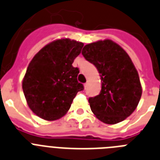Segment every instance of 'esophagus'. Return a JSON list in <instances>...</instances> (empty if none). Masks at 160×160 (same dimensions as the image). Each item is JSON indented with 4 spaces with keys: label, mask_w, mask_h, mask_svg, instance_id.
<instances>
[{
    "label": "esophagus",
    "mask_w": 160,
    "mask_h": 160,
    "mask_svg": "<svg viewBox=\"0 0 160 160\" xmlns=\"http://www.w3.org/2000/svg\"><path fill=\"white\" fill-rule=\"evenodd\" d=\"M84 89H86V88H88V83H85L84 85Z\"/></svg>",
    "instance_id": "obj_1"
}]
</instances>
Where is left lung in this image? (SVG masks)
Listing matches in <instances>:
<instances>
[{
	"mask_svg": "<svg viewBox=\"0 0 160 160\" xmlns=\"http://www.w3.org/2000/svg\"><path fill=\"white\" fill-rule=\"evenodd\" d=\"M82 55L101 74L100 94L88 99L92 113L106 124L125 120L135 110L142 96L138 73L128 54L105 39L85 45Z\"/></svg>",
	"mask_w": 160,
	"mask_h": 160,
	"instance_id": "1",
	"label": "left lung"
}]
</instances>
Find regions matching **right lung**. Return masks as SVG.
Segmentation results:
<instances>
[{
	"mask_svg": "<svg viewBox=\"0 0 160 160\" xmlns=\"http://www.w3.org/2000/svg\"><path fill=\"white\" fill-rule=\"evenodd\" d=\"M84 43L69 38L55 40L42 47L29 63L22 89L30 109L41 118L55 121L64 116L84 85L77 81L74 59Z\"/></svg>",
	"mask_w": 160,
	"mask_h": 160,
	"instance_id": "1",
	"label": "right lung"
}]
</instances>
